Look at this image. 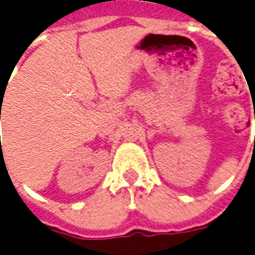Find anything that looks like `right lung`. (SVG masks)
<instances>
[{
	"label": "right lung",
	"instance_id": "1",
	"mask_svg": "<svg viewBox=\"0 0 255 255\" xmlns=\"http://www.w3.org/2000/svg\"><path fill=\"white\" fill-rule=\"evenodd\" d=\"M0 119H1V118H0Z\"/></svg>",
	"mask_w": 255,
	"mask_h": 255
}]
</instances>
